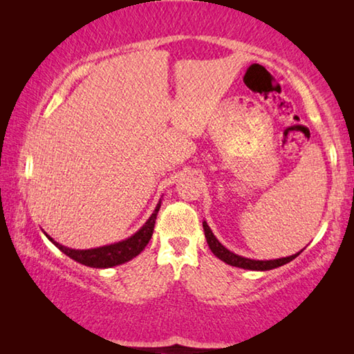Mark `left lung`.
Instances as JSON below:
<instances>
[{
  "label": "left lung",
  "instance_id": "left-lung-1",
  "mask_svg": "<svg viewBox=\"0 0 354 354\" xmlns=\"http://www.w3.org/2000/svg\"><path fill=\"white\" fill-rule=\"evenodd\" d=\"M203 230H205V236H206V241L209 248H211L212 253L218 257L220 261L226 262L227 266H232V267H239V268H245V270H256V272H266V270H272V268H277L284 266V263L290 262L295 259V257L301 253V251H298V253L292 254V256H287V257H279V259H270V261H256V259H250V257H243V256H239L236 253H232V251L227 250L226 247H223L218 242V239L214 236V232L211 231V227L206 223V221H203Z\"/></svg>",
  "mask_w": 354,
  "mask_h": 354
}]
</instances>
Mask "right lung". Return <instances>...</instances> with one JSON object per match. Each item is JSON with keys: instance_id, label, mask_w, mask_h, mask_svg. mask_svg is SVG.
Here are the masks:
<instances>
[{"instance_id": "add662e5", "label": "right lung", "mask_w": 354, "mask_h": 354, "mask_svg": "<svg viewBox=\"0 0 354 354\" xmlns=\"http://www.w3.org/2000/svg\"><path fill=\"white\" fill-rule=\"evenodd\" d=\"M160 201L156 205V209L151 214L145 225H143L139 231L134 232L133 236L124 239L122 242H115L111 245H104V247H98V248H91V250H73V248H67L56 242L55 239L50 237L45 232V236L50 239V241L56 245V247L62 251L64 254H67L71 259L82 263V266L87 267H93V268H109V267H115L120 266V263H124L133 259L137 254H140V251L147 247L149 239L153 236V230H154V223H156V217H158V212L160 209Z\"/></svg>"}]
</instances>
